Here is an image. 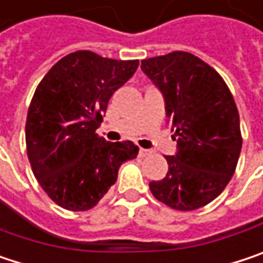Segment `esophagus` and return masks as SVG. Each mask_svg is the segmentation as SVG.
<instances>
[{"label":"esophagus","mask_w":263,"mask_h":263,"mask_svg":"<svg viewBox=\"0 0 263 263\" xmlns=\"http://www.w3.org/2000/svg\"><path fill=\"white\" fill-rule=\"evenodd\" d=\"M151 153H153L151 149H145V148H139V153H138V154H139V157H146V156H149Z\"/></svg>","instance_id":"34e87169"}]
</instances>
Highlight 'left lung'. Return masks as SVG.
Here are the masks:
<instances>
[{
  "instance_id": "8db88e82",
  "label": "left lung",
  "mask_w": 263,
  "mask_h": 263,
  "mask_svg": "<svg viewBox=\"0 0 263 263\" xmlns=\"http://www.w3.org/2000/svg\"><path fill=\"white\" fill-rule=\"evenodd\" d=\"M141 68L163 96L177 141V153L166 156V177L151 181L149 190L174 210L205 206L224 190L239 159L234 97L216 70L189 52L143 60Z\"/></svg>"
}]
</instances>
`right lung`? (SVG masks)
Segmentation results:
<instances>
[{"instance_id": "right-lung-1", "label": "right lung", "mask_w": 263, "mask_h": 263, "mask_svg": "<svg viewBox=\"0 0 263 263\" xmlns=\"http://www.w3.org/2000/svg\"><path fill=\"white\" fill-rule=\"evenodd\" d=\"M139 61L78 50L60 60L39 84L25 125L28 159L42 189L70 211L99 203L124 161L136 159L130 141L106 142L96 130L109 99L138 70Z\"/></svg>"}]
</instances>
